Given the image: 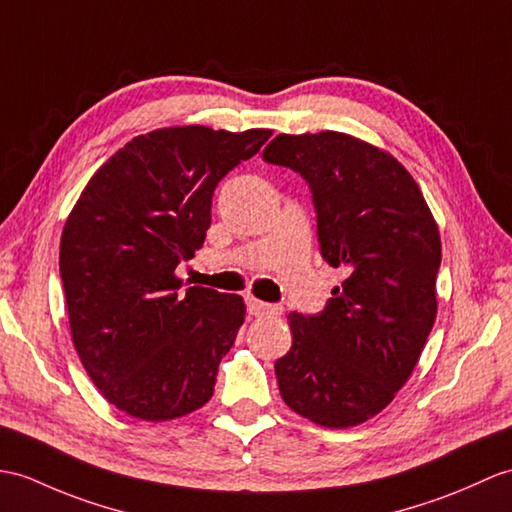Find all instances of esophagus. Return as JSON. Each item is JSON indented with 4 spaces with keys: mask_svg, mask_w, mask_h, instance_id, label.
I'll return each mask as SVG.
<instances>
[{
    "mask_svg": "<svg viewBox=\"0 0 512 512\" xmlns=\"http://www.w3.org/2000/svg\"><path fill=\"white\" fill-rule=\"evenodd\" d=\"M246 307H248V314H251V316H279L281 314L279 305L257 301L255 296H246Z\"/></svg>",
    "mask_w": 512,
    "mask_h": 512,
    "instance_id": "obj_1",
    "label": "esophagus"
}]
</instances>
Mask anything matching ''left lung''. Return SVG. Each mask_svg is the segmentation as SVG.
I'll use <instances>...</instances> for the list:
<instances>
[{
  "label": "left lung",
  "instance_id": "left-lung-1",
  "mask_svg": "<svg viewBox=\"0 0 512 512\" xmlns=\"http://www.w3.org/2000/svg\"><path fill=\"white\" fill-rule=\"evenodd\" d=\"M264 161L299 172L312 189L320 255L347 279L325 310L292 312V347L275 362L288 406L323 427H353L395 399L436 318L441 235L417 181L366 141L279 135Z\"/></svg>",
  "mask_w": 512,
  "mask_h": 512
}]
</instances>
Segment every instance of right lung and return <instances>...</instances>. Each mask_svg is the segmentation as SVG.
<instances>
[{
  "instance_id": "add662e5",
  "label": "right lung",
  "mask_w": 512,
  "mask_h": 512,
  "mask_svg": "<svg viewBox=\"0 0 512 512\" xmlns=\"http://www.w3.org/2000/svg\"><path fill=\"white\" fill-rule=\"evenodd\" d=\"M272 130L172 126L139 135L91 176L61 237L71 340L93 384L130 417L205 406L246 305L174 275L211 224V198Z\"/></svg>"
}]
</instances>
